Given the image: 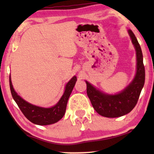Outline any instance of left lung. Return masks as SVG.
<instances>
[{"instance_id": "obj_1", "label": "left lung", "mask_w": 154, "mask_h": 154, "mask_svg": "<svg viewBox=\"0 0 154 154\" xmlns=\"http://www.w3.org/2000/svg\"><path fill=\"white\" fill-rule=\"evenodd\" d=\"M128 33L137 51V73L132 83L122 92L109 95L96 90L86 82L87 94L94 109L106 118H118L130 113L136 106L145 83V71L140 45L131 30Z\"/></svg>"}]
</instances>
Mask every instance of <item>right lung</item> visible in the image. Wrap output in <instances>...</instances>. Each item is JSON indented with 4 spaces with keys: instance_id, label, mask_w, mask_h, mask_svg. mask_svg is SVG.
<instances>
[{
    "instance_id": "add662e5",
    "label": "right lung",
    "mask_w": 154,
    "mask_h": 154,
    "mask_svg": "<svg viewBox=\"0 0 154 154\" xmlns=\"http://www.w3.org/2000/svg\"><path fill=\"white\" fill-rule=\"evenodd\" d=\"M77 82V77L74 76L67 83L64 94L55 106L51 108H43L31 105L20 97L15 92L13 88L11 77H9L10 90L13 98L14 99L21 111L28 120L33 124L45 126L56 123L62 118L66 111L68 100Z\"/></svg>"
}]
</instances>
